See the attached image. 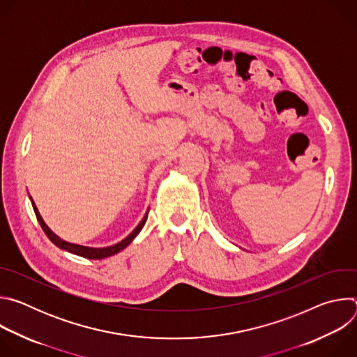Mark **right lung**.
Segmentation results:
<instances>
[{
	"label": "right lung",
	"instance_id": "obj_1",
	"mask_svg": "<svg viewBox=\"0 0 357 357\" xmlns=\"http://www.w3.org/2000/svg\"><path fill=\"white\" fill-rule=\"evenodd\" d=\"M31 202H32V206H33L36 219H38V222H39L42 230L45 231V234L49 237L50 241H52L55 245H58V247L62 248V250H66V251H69V252L76 254V256H80V257H84V259H90V260L106 259V257L114 256V254H117L119 251H121L123 248H126V247L135 238V236L141 231V229L144 227V225H145V222H146V216H148V212H146V215H145L144 219L139 222V225H138L123 241H120V243H117V244H114V245H110V247H105V248H93V247H84V245L72 244V243H68V241H65V240H61L52 230H50V229L45 225L43 219L40 218V215H39V212H38V209H36V206H35V203H33L32 197H31Z\"/></svg>",
	"mask_w": 357,
	"mask_h": 357
}]
</instances>
